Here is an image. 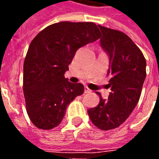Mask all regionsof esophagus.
Instances as JSON below:
<instances>
[{"mask_svg":"<svg viewBox=\"0 0 159 159\" xmlns=\"http://www.w3.org/2000/svg\"><path fill=\"white\" fill-rule=\"evenodd\" d=\"M84 92H85V93H90V92H91V90H90L88 87H85V90H84Z\"/></svg>","mask_w":159,"mask_h":159,"instance_id":"1","label":"esophagus"}]
</instances>
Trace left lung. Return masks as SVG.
<instances>
[{
  "label": "left lung",
  "instance_id": "1",
  "mask_svg": "<svg viewBox=\"0 0 159 159\" xmlns=\"http://www.w3.org/2000/svg\"><path fill=\"white\" fill-rule=\"evenodd\" d=\"M100 45L110 57L107 76L111 92L107 100L100 93V103L88 110L91 122L101 130L119 127L129 117L140 100L147 76L143 53L125 33L99 25Z\"/></svg>",
  "mask_w": 159,
  "mask_h": 159
}]
</instances>
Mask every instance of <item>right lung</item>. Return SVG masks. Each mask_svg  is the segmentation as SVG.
Wrapping results in <instances>:
<instances>
[{"label": "right lung", "mask_w": 159, "mask_h": 159, "mask_svg": "<svg viewBox=\"0 0 159 159\" xmlns=\"http://www.w3.org/2000/svg\"><path fill=\"white\" fill-rule=\"evenodd\" d=\"M100 37L93 22H59L46 27L30 44L24 62L23 90L32 123L48 130L61 123L67 106L83 94L82 83L65 77L76 50Z\"/></svg>", "instance_id": "1"}]
</instances>
